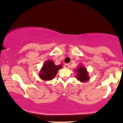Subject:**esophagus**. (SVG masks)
Instances as JSON below:
<instances>
[{
  "label": "esophagus",
  "mask_w": 123,
  "mask_h": 123,
  "mask_svg": "<svg viewBox=\"0 0 123 123\" xmlns=\"http://www.w3.org/2000/svg\"><path fill=\"white\" fill-rule=\"evenodd\" d=\"M64 67L66 69H68L69 68V64H65L64 65Z\"/></svg>",
  "instance_id": "34e87169"
}]
</instances>
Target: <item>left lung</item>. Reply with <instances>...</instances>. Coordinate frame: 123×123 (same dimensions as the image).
Here are the masks:
<instances>
[{
  "label": "left lung",
  "instance_id": "obj_1",
  "mask_svg": "<svg viewBox=\"0 0 123 123\" xmlns=\"http://www.w3.org/2000/svg\"><path fill=\"white\" fill-rule=\"evenodd\" d=\"M75 71L77 72L76 78L77 80L81 82H86L90 80L88 72H87V69L84 65L82 64L79 65Z\"/></svg>",
  "mask_w": 123,
  "mask_h": 123
}]
</instances>
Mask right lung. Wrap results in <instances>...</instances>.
Instances as JSON below:
<instances>
[{
	"label": "right lung",
	"instance_id": "1",
	"mask_svg": "<svg viewBox=\"0 0 123 123\" xmlns=\"http://www.w3.org/2000/svg\"><path fill=\"white\" fill-rule=\"evenodd\" d=\"M62 67L60 64L55 65L53 60H48L45 62L40 70L38 76L43 80H50L55 78L58 71Z\"/></svg>",
	"mask_w": 123,
	"mask_h": 123
}]
</instances>
